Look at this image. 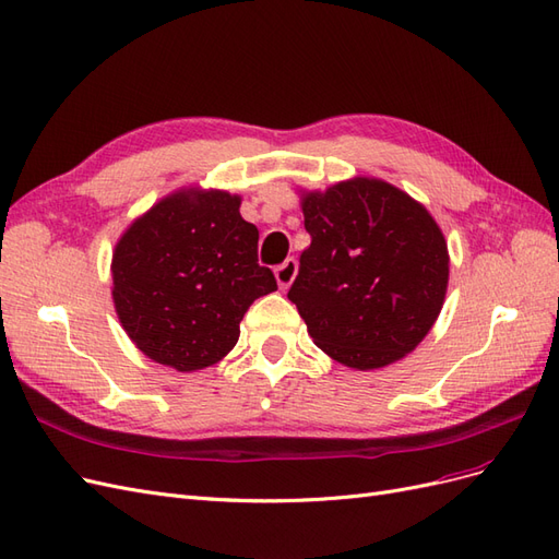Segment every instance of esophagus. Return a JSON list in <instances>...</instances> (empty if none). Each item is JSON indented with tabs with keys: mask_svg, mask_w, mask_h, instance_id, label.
I'll return each mask as SVG.
<instances>
[{
	"mask_svg": "<svg viewBox=\"0 0 559 559\" xmlns=\"http://www.w3.org/2000/svg\"><path fill=\"white\" fill-rule=\"evenodd\" d=\"M296 275H298V263H296V259H286L282 265L275 267V280H277V284H280V289H289V286H292L294 280H296Z\"/></svg>",
	"mask_w": 559,
	"mask_h": 559,
	"instance_id": "1",
	"label": "esophagus"
}]
</instances>
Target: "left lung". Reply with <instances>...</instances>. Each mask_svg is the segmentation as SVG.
<instances>
[{"label":"left lung","mask_w":559,"mask_h":559,"mask_svg":"<svg viewBox=\"0 0 559 559\" xmlns=\"http://www.w3.org/2000/svg\"><path fill=\"white\" fill-rule=\"evenodd\" d=\"M310 247L289 300L314 345L347 368L411 354L445 302L450 253L427 207L376 177L300 191Z\"/></svg>","instance_id":"left-lung-1"}]
</instances>
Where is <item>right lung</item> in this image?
I'll use <instances>...</instances> for the list:
<instances>
[{
	"mask_svg": "<svg viewBox=\"0 0 559 559\" xmlns=\"http://www.w3.org/2000/svg\"><path fill=\"white\" fill-rule=\"evenodd\" d=\"M242 198L186 186L126 228L111 257V298L144 357L179 373L222 361L257 298L277 292L259 265V228Z\"/></svg>",
	"mask_w": 559,
	"mask_h": 559,
	"instance_id": "obj_1",
	"label": "right lung"
}]
</instances>
